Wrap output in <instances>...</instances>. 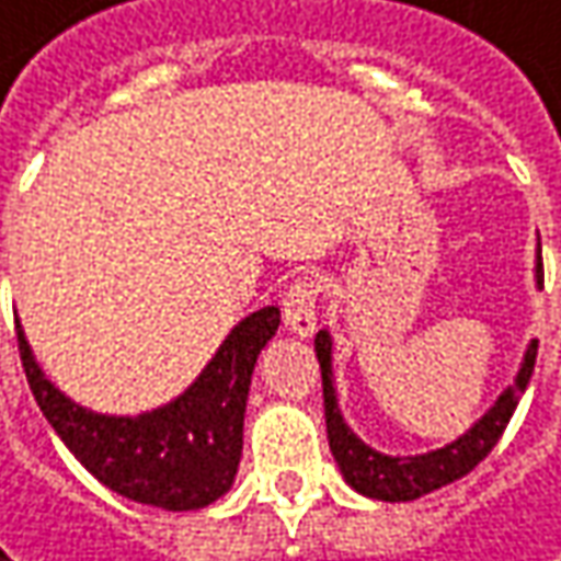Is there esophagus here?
Wrapping results in <instances>:
<instances>
[{"label": "esophagus", "mask_w": 561, "mask_h": 561, "mask_svg": "<svg viewBox=\"0 0 561 561\" xmlns=\"http://www.w3.org/2000/svg\"><path fill=\"white\" fill-rule=\"evenodd\" d=\"M317 298H320V282L313 276H298L282 295V320L291 333L308 336L317 327Z\"/></svg>", "instance_id": "1"}]
</instances>
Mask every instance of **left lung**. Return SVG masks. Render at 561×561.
<instances>
[{
	"mask_svg": "<svg viewBox=\"0 0 561 561\" xmlns=\"http://www.w3.org/2000/svg\"><path fill=\"white\" fill-rule=\"evenodd\" d=\"M537 285L543 288V256H537ZM537 340L530 343L524 365L517 371V378L508 390L499 397V403L479 419L477 425L460 435L457 442L419 454V457H390L380 454L375 447H368L346 422L343 412L336 407V390H333V343L330 333L320 330L313 336V352L320 362V378H323V415H327V438H330V450L343 470L346 482L368 495V499H380V502H412L419 495H428L435 489H442L447 482H457L460 477H467L473 467H479L489 450L499 445L502 432L508 428L511 415L520 403V393L527 390L530 375H534V362H537Z\"/></svg>",
	"mask_w": 561,
	"mask_h": 561,
	"instance_id": "left-lung-1",
	"label": "left lung"
}]
</instances>
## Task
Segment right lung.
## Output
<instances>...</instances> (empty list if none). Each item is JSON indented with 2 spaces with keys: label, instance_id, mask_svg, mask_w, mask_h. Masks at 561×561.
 I'll return each mask as SVG.
<instances>
[{
  "label": "right lung",
  "instance_id": "right-lung-1",
  "mask_svg": "<svg viewBox=\"0 0 561 561\" xmlns=\"http://www.w3.org/2000/svg\"><path fill=\"white\" fill-rule=\"evenodd\" d=\"M279 330V308L244 317L181 397L142 415H101L59 393L18 327L21 368L53 432L98 482L129 502L193 511L221 499L238 473L244 410L260 348Z\"/></svg>",
  "mask_w": 561,
  "mask_h": 561
}]
</instances>
